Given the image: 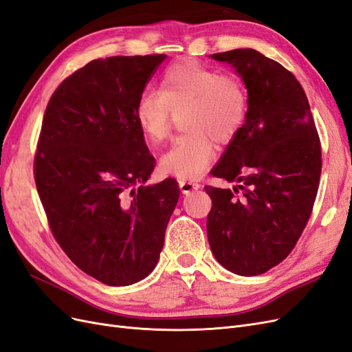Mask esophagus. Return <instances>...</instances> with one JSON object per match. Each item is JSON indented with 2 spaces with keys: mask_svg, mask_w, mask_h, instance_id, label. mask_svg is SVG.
Instances as JSON below:
<instances>
[{
  "mask_svg": "<svg viewBox=\"0 0 352 352\" xmlns=\"http://www.w3.org/2000/svg\"><path fill=\"white\" fill-rule=\"evenodd\" d=\"M179 188L182 190V194H189L190 190L199 189V184L194 182V180H179Z\"/></svg>",
  "mask_w": 352,
  "mask_h": 352,
  "instance_id": "34e87169",
  "label": "esophagus"
}]
</instances>
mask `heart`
I'll use <instances>...</instances> for the list:
<instances>
[{
	"instance_id": "obj_1",
	"label": "heart",
	"mask_w": 352,
	"mask_h": 352,
	"mask_svg": "<svg viewBox=\"0 0 352 352\" xmlns=\"http://www.w3.org/2000/svg\"><path fill=\"white\" fill-rule=\"evenodd\" d=\"M182 111L180 120L186 132L160 164L168 175L192 179L214 158L212 140L228 144L241 132L248 116V92L233 74L184 60L164 72L160 91L146 89L140 95L135 119L148 142L158 145L168 138L175 113Z\"/></svg>"
}]
</instances>
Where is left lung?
Instances as JSON below:
<instances>
[{
    "mask_svg": "<svg viewBox=\"0 0 352 352\" xmlns=\"http://www.w3.org/2000/svg\"><path fill=\"white\" fill-rule=\"evenodd\" d=\"M241 74L248 116L211 175L236 182L206 186L207 235L216 260L239 276L270 270L291 254L311 216L322 144L301 83L252 48L211 54Z\"/></svg>",
    "mask_w": 352,
    "mask_h": 352,
    "instance_id": "left-lung-1",
    "label": "left lung"
}]
</instances>
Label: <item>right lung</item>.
<instances>
[{"label":"right lung","mask_w":352,"mask_h":352,"mask_svg":"<svg viewBox=\"0 0 352 352\" xmlns=\"http://www.w3.org/2000/svg\"><path fill=\"white\" fill-rule=\"evenodd\" d=\"M164 54L89 61L51 95L34 160L50 229L67 257L105 285L150 274L180 189L142 186L155 160L135 119L138 98Z\"/></svg>","instance_id":"1"}]
</instances>
